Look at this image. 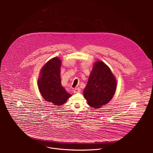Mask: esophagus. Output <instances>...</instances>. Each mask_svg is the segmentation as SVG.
Returning <instances> with one entry per match:
<instances>
[{
    "mask_svg": "<svg viewBox=\"0 0 153 153\" xmlns=\"http://www.w3.org/2000/svg\"><path fill=\"white\" fill-rule=\"evenodd\" d=\"M81 92V89L80 88H75L74 89V93H79Z\"/></svg>",
    "mask_w": 153,
    "mask_h": 153,
    "instance_id": "esophagus-1",
    "label": "esophagus"
}]
</instances>
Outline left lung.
Returning a JSON list of instances; mask_svg holds the SVG:
<instances>
[{"instance_id": "8db88e82", "label": "left lung", "mask_w": 153, "mask_h": 153, "mask_svg": "<svg viewBox=\"0 0 153 153\" xmlns=\"http://www.w3.org/2000/svg\"><path fill=\"white\" fill-rule=\"evenodd\" d=\"M116 87L115 78L108 66L97 61L89 75L84 95L90 107L99 108L111 100Z\"/></svg>"}]
</instances>
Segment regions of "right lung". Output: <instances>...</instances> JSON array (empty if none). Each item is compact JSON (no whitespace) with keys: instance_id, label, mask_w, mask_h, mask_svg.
Returning a JSON list of instances; mask_svg holds the SVG:
<instances>
[{"instance_id":"right-lung-1","label":"right lung","mask_w":153,"mask_h":153,"mask_svg":"<svg viewBox=\"0 0 153 153\" xmlns=\"http://www.w3.org/2000/svg\"><path fill=\"white\" fill-rule=\"evenodd\" d=\"M61 61L58 57L49 60L42 68L38 82L44 99L56 107L64 104L72 95L61 85Z\"/></svg>"}]
</instances>
